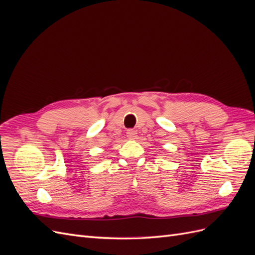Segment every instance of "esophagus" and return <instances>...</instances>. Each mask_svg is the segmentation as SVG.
<instances>
[{
    "label": "esophagus",
    "instance_id": "34e87169",
    "mask_svg": "<svg viewBox=\"0 0 255 255\" xmlns=\"http://www.w3.org/2000/svg\"><path fill=\"white\" fill-rule=\"evenodd\" d=\"M127 137L128 138V139H130V140L136 139V137H137L136 130H134V129H128V132H127Z\"/></svg>",
    "mask_w": 255,
    "mask_h": 255
}]
</instances>
